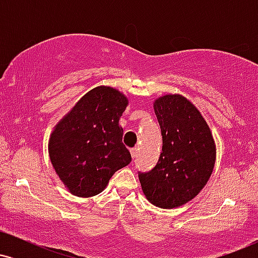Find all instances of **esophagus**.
<instances>
[{
	"mask_svg": "<svg viewBox=\"0 0 258 258\" xmlns=\"http://www.w3.org/2000/svg\"><path fill=\"white\" fill-rule=\"evenodd\" d=\"M130 152H131V156H132L133 159L137 158V155H138V149H137V148H132V149L130 150Z\"/></svg>",
	"mask_w": 258,
	"mask_h": 258,
	"instance_id": "1",
	"label": "esophagus"
}]
</instances>
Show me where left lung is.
<instances>
[{
  "label": "left lung",
  "instance_id": "left-lung-1",
  "mask_svg": "<svg viewBox=\"0 0 258 258\" xmlns=\"http://www.w3.org/2000/svg\"><path fill=\"white\" fill-rule=\"evenodd\" d=\"M154 111L162 150L153 170L139 172V182L153 205L174 209L194 199L206 185L215 167V141L197 106L180 94L159 97Z\"/></svg>",
  "mask_w": 258,
  "mask_h": 258
}]
</instances>
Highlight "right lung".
<instances>
[{
	"label": "right lung",
	"instance_id": "obj_1",
	"mask_svg": "<svg viewBox=\"0 0 258 258\" xmlns=\"http://www.w3.org/2000/svg\"><path fill=\"white\" fill-rule=\"evenodd\" d=\"M128 104L123 93L98 86L85 94L55 125L48 143L53 168L70 193L99 194L120 168L131 162L119 120Z\"/></svg>",
	"mask_w": 258,
	"mask_h": 258
}]
</instances>
